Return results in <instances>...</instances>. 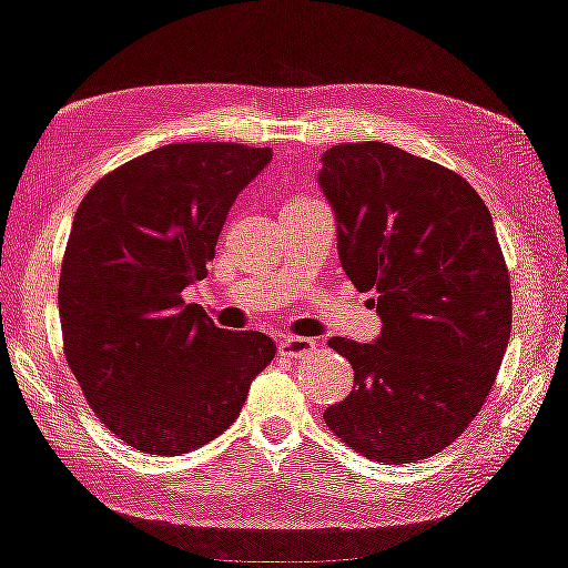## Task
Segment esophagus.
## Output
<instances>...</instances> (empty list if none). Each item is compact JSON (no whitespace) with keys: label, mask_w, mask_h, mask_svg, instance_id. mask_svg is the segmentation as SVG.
I'll use <instances>...</instances> for the list:
<instances>
[{"label":"esophagus","mask_w":568,"mask_h":568,"mask_svg":"<svg viewBox=\"0 0 568 568\" xmlns=\"http://www.w3.org/2000/svg\"><path fill=\"white\" fill-rule=\"evenodd\" d=\"M277 349H281L283 357L301 359L316 352V342H313V338H301V336H283L281 342H277Z\"/></svg>","instance_id":"esophagus-1"}]
</instances>
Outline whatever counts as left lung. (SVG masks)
Instances as JSON below:
<instances>
[{
  "label": "left lung",
  "mask_w": 568,
  "mask_h": 568,
  "mask_svg": "<svg viewBox=\"0 0 568 568\" xmlns=\"http://www.w3.org/2000/svg\"><path fill=\"white\" fill-rule=\"evenodd\" d=\"M318 185L344 273L377 293L383 321L372 344L328 338L349 359L354 390L324 420L367 459H426L485 405L510 338V275L493 216L462 175L387 142L328 148Z\"/></svg>",
  "instance_id": "8db88e82"
}]
</instances>
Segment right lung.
Returning <instances> with one entry per match:
<instances>
[{
	"instance_id": "right-lung-1",
	"label": "right lung",
	"mask_w": 568,
	"mask_h": 568,
	"mask_svg": "<svg viewBox=\"0 0 568 568\" xmlns=\"http://www.w3.org/2000/svg\"><path fill=\"white\" fill-rule=\"evenodd\" d=\"M270 160L234 142L163 145L101 178L75 211L58 285L65 359L99 420L138 452L214 442L275 357L270 336L226 332L183 301Z\"/></svg>"
}]
</instances>
